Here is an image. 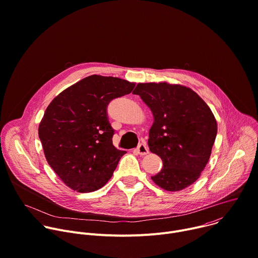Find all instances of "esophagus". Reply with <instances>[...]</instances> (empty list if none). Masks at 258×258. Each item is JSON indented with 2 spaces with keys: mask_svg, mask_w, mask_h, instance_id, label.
Instances as JSON below:
<instances>
[{
  "mask_svg": "<svg viewBox=\"0 0 258 258\" xmlns=\"http://www.w3.org/2000/svg\"><path fill=\"white\" fill-rule=\"evenodd\" d=\"M137 153L141 156H144V155H147L149 154V149L147 147L146 144H140L137 148Z\"/></svg>",
  "mask_w": 258,
  "mask_h": 258,
  "instance_id": "1",
  "label": "esophagus"
}]
</instances>
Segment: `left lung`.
<instances>
[{"mask_svg": "<svg viewBox=\"0 0 258 258\" xmlns=\"http://www.w3.org/2000/svg\"><path fill=\"white\" fill-rule=\"evenodd\" d=\"M133 93L140 95L154 116L148 145L162 159L163 168L152 180L168 191L191 185L208 164L217 136L211 108L182 85L140 83Z\"/></svg>", "mask_w": 258, "mask_h": 258, "instance_id": "obj_1", "label": "left lung"}]
</instances>
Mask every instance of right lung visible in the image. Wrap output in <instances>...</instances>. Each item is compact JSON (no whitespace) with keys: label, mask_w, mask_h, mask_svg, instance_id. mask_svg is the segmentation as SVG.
I'll list each match as a JSON object with an SVG mask.
<instances>
[{"label":"right lung","mask_w":258,"mask_h":258,"mask_svg":"<svg viewBox=\"0 0 258 258\" xmlns=\"http://www.w3.org/2000/svg\"><path fill=\"white\" fill-rule=\"evenodd\" d=\"M134 88L126 80L92 75L63 90L45 109L38 136L46 161L73 190L95 191L111 178L126 152L112 144L107 105Z\"/></svg>","instance_id":"right-lung-1"}]
</instances>
